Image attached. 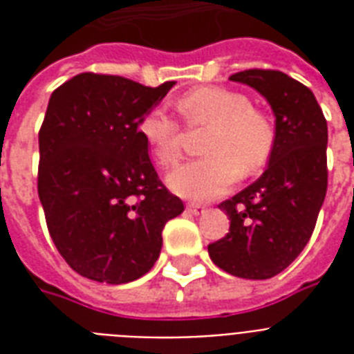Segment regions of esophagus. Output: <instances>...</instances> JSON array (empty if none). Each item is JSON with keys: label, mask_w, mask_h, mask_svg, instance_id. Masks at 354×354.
<instances>
[{"label": "esophagus", "mask_w": 354, "mask_h": 354, "mask_svg": "<svg viewBox=\"0 0 354 354\" xmlns=\"http://www.w3.org/2000/svg\"><path fill=\"white\" fill-rule=\"evenodd\" d=\"M187 211H191L193 215H202V213H205V205L196 204V202H189Z\"/></svg>", "instance_id": "obj_1"}]
</instances>
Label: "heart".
<instances>
[{"mask_svg": "<svg viewBox=\"0 0 354 354\" xmlns=\"http://www.w3.org/2000/svg\"><path fill=\"white\" fill-rule=\"evenodd\" d=\"M189 127H209L204 150L209 156L183 163L169 174V187L191 200L221 196L239 174H253L266 163L274 147V128L253 110L244 93L221 86H204L183 93L178 101ZM139 133L156 161L174 165L182 158L185 130L178 119L156 108L139 122Z\"/></svg>", "mask_w": 354, "mask_h": 354, "instance_id": "heart-1", "label": "heart"}]
</instances>
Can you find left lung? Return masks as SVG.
<instances>
[{
  "label": "left lung",
  "mask_w": 354,
  "mask_h": 354,
  "mask_svg": "<svg viewBox=\"0 0 354 354\" xmlns=\"http://www.w3.org/2000/svg\"><path fill=\"white\" fill-rule=\"evenodd\" d=\"M275 115L270 161L257 182L218 204L230 233L207 246L211 261L242 279H268L307 246L327 193V121L307 86L275 69H246Z\"/></svg>",
  "instance_id": "obj_1"
}]
</instances>
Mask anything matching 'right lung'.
Segmentation results:
<instances>
[{
    "instance_id": "right-lung-1",
    "label": "right lung",
    "mask_w": 354,
    "mask_h": 354,
    "mask_svg": "<svg viewBox=\"0 0 354 354\" xmlns=\"http://www.w3.org/2000/svg\"><path fill=\"white\" fill-rule=\"evenodd\" d=\"M176 82L80 73L53 91L38 132V196L64 261L88 279H139L183 202L161 183L139 122Z\"/></svg>"
}]
</instances>
